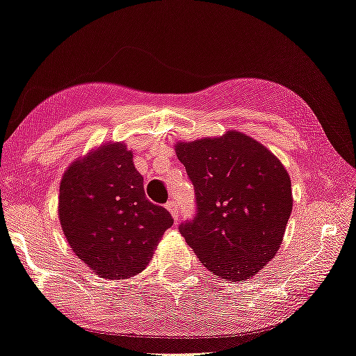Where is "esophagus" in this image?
Returning a JSON list of instances; mask_svg holds the SVG:
<instances>
[{
	"label": "esophagus",
	"mask_w": 356,
	"mask_h": 356,
	"mask_svg": "<svg viewBox=\"0 0 356 356\" xmlns=\"http://www.w3.org/2000/svg\"><path fill=\"white\" fill-rule=\"evenodd\" d=\"M166 209L171 212V216L174 217V220H176V224L179 222V209H177V204L174 203V201H168L166 203Z\"/></svg>",
	"instance_id": "obj_1"
}]
</instances>
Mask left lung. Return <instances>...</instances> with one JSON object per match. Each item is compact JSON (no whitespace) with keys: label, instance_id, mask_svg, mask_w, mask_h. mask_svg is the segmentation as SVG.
<instances>
[{"label":"left lung","instance_id":"left-lung-1","mask_svg":"<svg viewBox=\"0 0 356 356\" xmlns=\"http://www.w3.org/2000/svg\"><path fill=\"white\" fill-rule=\"evenodd\" d=\"M192 180L195 219L179 227L196 257L216 277L246 281L280 249L293 211L291 179L261 142L227 131L176 144Z\"/></svg>","mask_w":356,"mask_h":356}]
</instances>
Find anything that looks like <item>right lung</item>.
<instances>
[{
  "mask_svg": "<svg viewBox=\"0 0 356 356\" xmlns=\"http://www.w3.org/2000/svg\"><path fill=\"white\" fill-rule=\"evenodd\" d=\"M132 155L123 142H108L73 161L60 180L63 235L78 259L108 280L140 273L174 224L168 209L147 200Z\"/></svg>",
  "mask_w": 356,
  "mask_h": 356,
  "instance_id": "1",
  "label": "right lung"
}]
</instances>
